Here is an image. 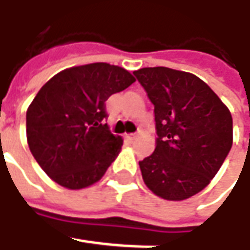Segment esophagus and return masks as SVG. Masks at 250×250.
I'll return each mask as SVG.
<instances>
[{"label":"esophagus","mask_w":250,"mask_h":250,"mask_svg":"<svg viewBox=\"0 0 250 250\" xmlns=\"http://www.w3.org/2000/svg\"><path fill=\"white\" fill-rule=\"evenodd\" d=\"M126 138H128L130 142H133V140L138 138V135H135V133H130V135H126Z\"/></svg>","instance_id":"obj_1"}]
</instances>
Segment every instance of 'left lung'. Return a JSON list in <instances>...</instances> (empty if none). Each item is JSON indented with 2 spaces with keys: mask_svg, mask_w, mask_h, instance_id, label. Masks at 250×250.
<instances>
[{
  "mask_svg": "<svg viewBox=\"0 0 250 250\" xmlns=\"http://www.w3.org/2000/svg\"><path fill=\"white\" fill-rule=\"evenodd\" d=\"M154 105L157 145L139 161L145 184L167 200L199 193L232 146L231 112L202 79L166 66L135 71Z\"/></svg>",
  "mask_w": 250,
  "mask_h": 250,
  "instance_id": "8db88e82",
  "label": "left lung"
}]
</instances>
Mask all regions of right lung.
Masks as SVG:
<instances>
[{
  "label": "right lung",
  "instance_id": "1",
  "mask_svg": "<svg viewBox=\"0 0 250 250\" xmlns=\"http://www.w3.org/2000/svg\"><path fill=\"white\" fill-rule=\"evenodd\" d=\"M133 82L126 69L94 62L57 73L39 90L26 112V135L53 181L82 189L105 174L122 146L105 124V101Z\"/></svg>",
  "mask_w": 250,
  "mask_h": 250
}]
</instances>
